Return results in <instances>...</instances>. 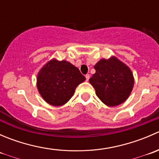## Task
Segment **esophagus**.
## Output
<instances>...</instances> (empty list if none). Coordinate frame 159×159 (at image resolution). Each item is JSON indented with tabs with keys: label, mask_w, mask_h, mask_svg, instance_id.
Wrapping results in <instances>:
<instances>
[{
	"label": "esophagus",
	"mask_w": 159,
	"mask_h": 159,
	"mask_svg": "<svg viewBox=\"0 0 159 159\" xmlns=\"http://www.w3.org/2000/svg\"><path fill=\"white\" fill-rule=\"evenodd\" d=\"M85 78H86V81H89V78H90V75H89V74H87V75H85Z\"/></svg>",
	"instance_id": "1"
}]
</instances>
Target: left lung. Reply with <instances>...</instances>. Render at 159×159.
Segmentation results:
<instances>
[{"instance_id": "8db88e82", "label": "left lung", "mask_w": 159, "mask_h": 159, "mask_svg": "<svg viewBox=\"0 0 159 159\" xmlns=\"http://www.w3.org/2000/svg\"><path fill=\"white\" fill-rule=\"evenodd\" d=\"M94 68L96 71L89 82L98 98L111 107L125 102L134 86V77L129 67L113 56L101 59Z\"/></svg>"}]
</instances>
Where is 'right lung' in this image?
I'll use <instances>...</instances> for the list:
<instances>
[{"mask_svg": "<svg viewBox=\"0 0 159 159\" xmlns=\"http://www.w3.org/2000/svg\"><path fill=\"white\" fill-rule=\"evenodd\" d=\"M84 80L85 77L70 62L52 59L38 72L37 87L47 103L61 106L70 100L77 86Z\"/></svg>", "mask_w": 159, "mask_h": 159, "instance_id": "right-lung-1", "label": "right lung"}]
</instances>
